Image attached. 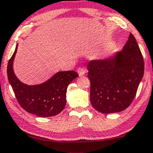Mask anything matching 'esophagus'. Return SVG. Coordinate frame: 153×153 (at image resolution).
<instances>
[{
	"mask_svg": "<svg viewBox=\"0 0 153 153\" xmlns=\"http://www.w3.org/2000/svg\"><path fill=\"white\" fill-rule=\"evenodd\" d=\"M77 74H79V76H84V75L86 74V70L84 69L83 68L79 67V68H77Z\"/></svg>",
	"mask_w": 153,
	"mask_h": 153,
	"instance_id": "obj_1",
	"label": "esophagus"
}]
</instances>
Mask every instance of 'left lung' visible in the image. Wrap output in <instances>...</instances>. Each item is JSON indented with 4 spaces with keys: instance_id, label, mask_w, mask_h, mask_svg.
Here are the masks:
<instances>
[{
    "instance_id": "left-lung-1",
    "label": "left lung",
    "mask_w": 153,
    "mask_h": 153,
    "mask_svg": "<svg viewBox=\"0 0 153 153\" xmlns=\"http://www.w3.org/2000/svg\"><path fill=\"white\" fill-rule=\"evenodd\" d=\"M90 100L102 114L120 112L130 106L144 73V62L132 33L122 51L87 64Z\"/></svg>"
}]
</instances>
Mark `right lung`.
<instances>
[{"instance_id": "add662e5", "label": "right lung", "mask_w": 153, "mask_h": 153, "mask_svg": "<svg viewBox=\"0 0 153 153\" xmlns=\"http://www.w3.org/2000/svg\"><path fill=\"white\" fill-rule=\"evenodd\" d=\"M18 44L7 64V77L19 105L27 112L39 117L57 115L64 109L66 103V91L69 84L78 76L74 71H59L44 82L28 85L16 76L13 62Z\"/></svg>"}]
</instances>
